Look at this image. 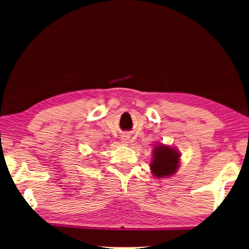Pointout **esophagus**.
Masks as SVG:
<instances>
[{"label": "esophagus", "mask_w": 249, "mask_h": 249, "mask_svg": "<svg viewBox=\"0 0 249 249\" xmlns=\"http://www.w3.org/2000/svg\"><path fill=\"white\" fill-rule=\"evenodd\" d=\"M124 142H127V138H124Z\"/></svg>", "instance_id": "34e87169"}]
</instances>
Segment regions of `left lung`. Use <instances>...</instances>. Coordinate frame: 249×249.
I'll return each mask as SVG.
<instances>
[{
    "mask_svg": "<svg viewBox=\"0 0 249 249\" xmlns=\"http://www.w3.org/2000/svg\"><path fill=\"white\" fill-rule=\"evenodd\" d=\"M180 154L177 149L165 145L156 146L153 151L151 170L156 178L175 175L179 166Z\"/></svg>",
    "mask_w": 249,
    "mask_h": 249,
    "instance_id": "1",
    "label": "left lung"
}]
</instances>
